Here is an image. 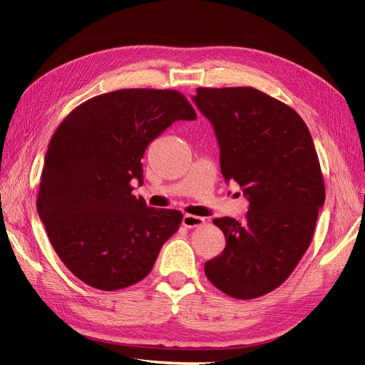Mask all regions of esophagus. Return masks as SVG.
Returning a JSON list of instances; mask_svg holds the SVG:
<instances>
[{
	"label": "esophagus",
	"mask_w": 365,
	"mask_h": 365,
	"mask_svg": "<svg viewBox=\"0 0 365 365\" xmlns=\"http://www.w3.org/2000/svg\"><path fill=\"white\" fill-rule=\"evenodd\" d=\"M205 223V218L199 215H191V214H185L182 218V225L185 227H197L202 226Z\"/></svg>",
	"instance_id": "obj_1"
}]
</instances>
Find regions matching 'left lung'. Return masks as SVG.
I'll return each mask as SVG.
<instances>
[{"label":"left lung","mask_w":365,"mask_h":365,"mask_svg":"<svg viewBox=\"0 0 365 365\" xmlns=\"http://www.w3.org/2000/svg\"><path fill=\"white\" fill-rule=\"evenodd\" d=\"M192 101L212 123L225 180L249 200L242 223L214 218L226 246L205 274L232 298L263 297L306 254L326 200L314 140L294 108L252 87H200Z\"/></svg>","instance_id":"8db88e82"}]
</instances>
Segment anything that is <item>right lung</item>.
Masks as SVG:
<instances>
[{
    "instance_id": "add662e5",
    "label": "right lung",
    "mask_w": 365,
    "mask_h": 365,
    "mask_svg": "<svg viewBox=\"0 0 365 365\" xmlns=\"http://www.w3.org/2000/svg\"><path fill=\"white\" fill-rule=\"evenodd\" d=\"M197 114L175 90L125 88L73 110L50 139L36 207L70 272L99 290L139 283L177 232L182 212L154 210L133 195L142 158L175 120Z\"/></svg>"
}]
</instances>
